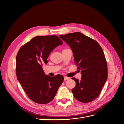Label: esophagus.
<instances>
[{
  "mask_svg": "<svg viewBox=\"0 0 124 124\" xmlns=\"http://www.w3.org/2000/svg\"><path fill=\"white\" fill-rule=\"evenodd\" d=\"M69 78H68V77H64V80H68V79H69Z\"/></svg>",
  "mask_w": 124,
  "mask_h": 124,
  "instance_id": "1",
  "label": "esophagus"
}]
</instances>
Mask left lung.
I'll return each mask as SVG.
<instances>
[{"label":"left lung","mask_w":124,"mask_h":124,"mask_svg":"<svg viewBox=\"0 0 124 124\" xmlns=\"http://www.w3.org/2000/svg\"><path fill=\"white\" fill-rule=\"evenodd\" d=\"M72 49L75 62L81 70V80L72 78L76 85L72 89L79 101L90 102L100 94L108 78L107 60L103 50L95 40L80 32L60 35Z\"/></svg>","instance_id":"obj_1"}]
</instances>
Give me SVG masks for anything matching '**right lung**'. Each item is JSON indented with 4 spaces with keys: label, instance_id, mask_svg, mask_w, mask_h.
Segmentation results:
<instances>
[{
    "label": "right lung",
    "instance_id": "add662e5",
    "mask_svg": "<svg viewBox=\"0 0 124 124\" xmlns=\"http://www.w3.org/2000/svg\"><path fill=\"white\" fill-rule=\"evenodd\" d=\"M63 44L57 36H38L23 46L16 56V74L25 92L31 100L46 104L54 99L64 77L45 75L43 64L47 63L50 52Z\"/></svg>",
    "mask_w": 124,
    "mask_h": 124
}]
</instances>
